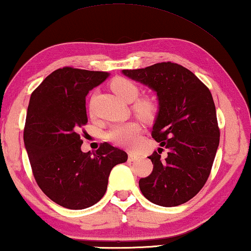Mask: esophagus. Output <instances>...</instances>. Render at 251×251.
<instances>
[{"label":"esophagus","instance_id":"34e87169","mask_svg":"<svg viewBox=\"0 0 251 251\" xmlns=\"http://www.w3.org/2000/svg\"><path fill=\"white\" fill-rule=\"evenodd\" d=\"M137 159H139V156H137V154L132 153V152H130V153L128 154V160H129V161H135V160H137Z\"/></svg>","mask_w":251,"mask_h":251}]
</instances>
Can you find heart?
I'll list each match as a JSON object with an SVG mask.
<instances>
[{
	"mask_svg": "<svg viewBox=\"0 0 251 251\" xmlns=\"http://www.w3.org/2000/svg\"><path fill=\"white\" fill-rule=\"evenodd\" d=\"M110 86L115 93L126 102L134 101L140 93L139 86L133 80L124 78V77L115 78L111 82ZM133 109L141 118H149L154 112V104L148 99H141L134 103ZM139 136L140 126L135 122L119 123V124L111 126L105 133V139L108 141L125 148L135 146L139 141Z\"/></svg>",
	"mask_w": 251,
	"mask_h": 251,
	"instance_id": "b5f03b06",
	"label": "heart"
}]
</instances>
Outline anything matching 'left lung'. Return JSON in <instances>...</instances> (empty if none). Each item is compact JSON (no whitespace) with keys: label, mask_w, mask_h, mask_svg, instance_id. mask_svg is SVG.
I'll return each mask as SVG.
<instances>
[{"label":"left lung","mask_w":251,"mask_h":251,"mask_svg":"<svg viewBox=\"0 0 251 251\" xmlns=\"http://www.w3.org/2000/svg\"><path fill=\"white\" fill-rule=\"evenodd\" d=\"M123 74L157 93L159 110L151 135L167 149L149 157L153 171L139 181L142 195L162 207L192 199L209 177L220 144L216 108L208 87L181 65L160 62Z\"/></svg>","instance_id":"8db88e82"}]
</instances>
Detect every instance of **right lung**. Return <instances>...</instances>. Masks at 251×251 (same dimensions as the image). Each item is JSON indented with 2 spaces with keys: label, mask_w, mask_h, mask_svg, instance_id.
Masks as SVG:
<instances>
[{
  "label": "right lung",
  "mask_w": 251,
  "mask_h": 251,
  "mask_svg": "<svg viewBox=\"0 0 251 251\" xmlns=\"http://www.w3.org/2000/svg\"><path fill=\"white\" fill-rule=\"evenodd\" d=\"M105 72L63 67L31 93L24 142L35 181L52 201L68 209L97 203L108 178L127 153L104 142L94 153L80 150L79 132L87 123L85 98L104 82Z\"/></svg>",
  "instance_id": "right-lung-1"
}]
</instances>
